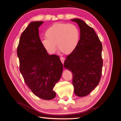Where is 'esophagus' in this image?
Here are the masks:
<instances>
[{
    "label": "esophagus",
    "mask_w": 121,
    "mask_h": 121,
    "mask_svg": "<svg viewBox=\"0 0 121 121\" xmlns=\"http://www.w3.org/2000/svg\"><path fill=\"white\" fill-rule=\"evenodd\" d=\"M60 60H61V62L62 63H64V58L63 57H60Z\"/></svg>",
    "instance_id": "34e87169"
}]
</instances>
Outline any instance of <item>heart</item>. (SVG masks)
I'll list each match as a JSON object with an SVG mask.
<instances>
[{"label":"heart","mask_w":121,"mask_h":121,"mask_svg":"<svg viewBox=\"0 0 121 121\" xmlns=\"http://www.w3.org/2000/svg\"><path fill=\"white\" fill-rule=\"evenodd\" d=\"M46 38L42 39L41 43L46 52L53 54L57 49V44L61 52L66 54L73 52L80 41V32L74 24L56 23L47 28Z\"/></svg>","instance_id":"1"}]
</instances>
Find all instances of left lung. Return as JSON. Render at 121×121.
I'll return each mask as SVG.
<instances>
[{"label": "left lung", "mask_w": 121, "mask_h": 121, "mask_svg": "<svg viewBox=\"0 0 121 121\" xmlns=\"http://www.w3.org/2000/svg\"><path fill=\"white\" fill-rule=\"evenodd\" d=\"M80 29V41L74 51L66 57L64 66L72 71L74 93L83 97L99 82L103 67L102 44L92 28L80 19H73Z\"/></svg>", "instance_id": "obj_1"}]
</instances>
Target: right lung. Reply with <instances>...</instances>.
I'll return each mask as SVG.
<instances>
[{
  "label": "right lung",
  "mask_w": 121,
  "mask_h": 121,
  "mask_svg": "<svg viewBox=\"0 0 121 121\" xmlns=\"http://www.w3.org/2000/svg\"><path fill=\"white\" fill-rule=\"evenodd\" d=\"M43 22H32L21 35L17 55L25 82L36 96L45 100L56 97L53 90L63 65L59 56L49 55L42 46L39 28Z\"/></svg>",
  "instance_id": "right-lung-1"
}]
</instances>
